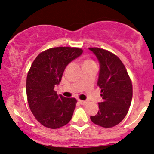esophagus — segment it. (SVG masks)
I'll use <instances>...</instances> for the list:
<instances>
[{
	"mask_svg": "<svg viewBox=\"0 0 154 154\" xmlns=\"http://www.w3.org/2000/svg\"><path fill=\"white\" fill-rule=\"evenodd\" d=\"M79 102L80 103V104H81V105H86V104H87V102H86V101L80 100V99H79Z\"/></svg>",
	"mask_w": 154,
	"mask_h": 154,
	"instance_id": "34e87169",
	"label": "esophagus"
}]
</instances>
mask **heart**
I'll use <instances>...</instances> for the list:
<instances>
[{
  "mask_svg": "<svg viewBox=\"0 0 154 154\" xmlns=\"http://www.w3.org/2000/svg\"><path fill=\"white\" fill-rule=\"evenodd\" d=\"M88 62H92L91 60H86L84 63H88Z\"/></svg>",
  "mask_w": 154,
  "mask_h": 154,
  "instance_id": "b5f03b06",
  "label": "heart"
}]
</instances>
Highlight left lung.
I'll list each match as a JSON object with an SVG mask.
<instances>
[{"label":"left lung","instance_id":"obj_1","mask_svg":"<svg viewBox=\"0 0 154 154\" xmlns=\"http://www.w3.org/2000/svg\"><path fill=\"white\" fill-rule=\"evenodd\" d=\"M100 63L97 86L103 102L99 112L91 116L94 123L109 128L118 125L129 110L133 98V85L123 63L116 55L104 49L89 48Z\"/></svg>","mask_w":154,"mask_h":154}]
</instances>
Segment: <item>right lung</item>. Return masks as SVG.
I'll return each mask as SVG.
<instances>
[{
    "mask_svg": "<svg viewBox=\"0 0 154 154\" xmlns=\"http://www.w3.org/2000/svg\"><path fill=\"white\" fill-rule=\"evenodd\" d=\"M82 52L79 48H52L40 52L32 63L26 81L27 101L36 120L45 127L57 129L71 120L77 100L58 96L54 87L67 65Z\"/></svg>",
    "mask_w": 154,
    "mask_h": 154,
    "instance_id": "1",
    "label": "right lung"
}]
</instances>
